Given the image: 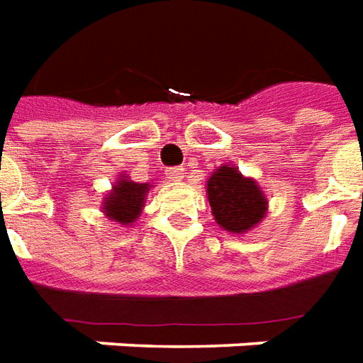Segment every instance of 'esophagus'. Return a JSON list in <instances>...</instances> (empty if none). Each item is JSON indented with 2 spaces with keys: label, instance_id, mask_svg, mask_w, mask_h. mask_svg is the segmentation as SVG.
Returning a JSON list of instances; mask_svg holds the SVG:
<instances>
[{
  "label": "esophagus",
  "instance_id": "esophagus-1",
  "mask_svg": "<svg viewBox=\"0 0 363 363\" xmlns=\"http://www.w3.org/2000/svg\"><path fill=\"white\" fill-rule=\"evenodd\" d=\"M184 172H186V169H184V168H172V169H168L169 179H176V182H179V179L184 177Z\"/></svg>",
  "mask_w": 363,
  "mask_h": 363
}]
</instances>
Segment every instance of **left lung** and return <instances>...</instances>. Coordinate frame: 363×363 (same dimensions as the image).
<instances>
[{
	"label": "left lung",
	"mask_w": 363,
	"mask_h": 363,
	"mask_svg": "<svg viewBox=\"0 0 363 363\" xmlns=\"http://www.w3.org/2000/svg\"><path fill=\"white\" fill-rule=\"evenodd\" d=\"M207 199L215 223L230 235H246L268 213V199L254 177L235 164L218 166L207 179Z\"/></svg>",
	"instance_id": "8db88e82"
}]
</instances>
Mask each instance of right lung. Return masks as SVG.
Masks as SVG:
<instances>
[{"instance_id": "add662e5", "label": "right lung", "mask_w": 363, "mask_h": 363, "mask_svg": "<svg viewBox=\"0 0 363 363\" xmlns=\"http://www.w3.org/2000/svg\"><path fill=\"white\" fill-rule=\"evenodd\" d=\"M152 184H136L127 174H121L117 182H113L109 194H105L101 203V213L121 227H130L145 209L146 195Z\"/></svg>"}]
</instances>
